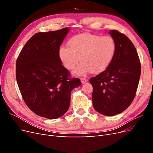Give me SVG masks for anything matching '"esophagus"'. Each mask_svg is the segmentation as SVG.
Instances as JSON below:
<instances>
[{
	"label": "esophagus",
	"instance_id": "1",
	"mask_svg": "<svg viewBox=\"0 0 153 153\" xmlns=\"http://www.w3.org/2000/svg\"><path fill=\"white\" fill-rule=\"evenodd\" d=\"M80 80H81V82L83 84H85L86 82H87V79L86 78H84V77H83V78H80Z\"/></svg>",
	"mask_w": 153,
	"mask_h": 153
}]
</instances>
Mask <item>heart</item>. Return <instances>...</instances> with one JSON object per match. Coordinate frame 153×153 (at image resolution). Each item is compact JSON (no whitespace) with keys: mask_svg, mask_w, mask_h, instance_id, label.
Segmentation results:
<instances>
[{"mask_svg":"<svg viewBox=\"0 0 153 153\" xmlns=\"http://www.w3.org/2000/svg\"><path fill=\"white\" fill-rule=\"evenodd\" d=\"M67 47L59 50V57L66 69L71 70L79 62L75 75H84L91 71L99 73L108 68L116 50L114 39L110 36L91 33L77 34L68 41Z\"/></svg>","mask_w":153,"mask_h":153,"instance_id":"b5f03b06","label":"heart"}]
</instances>
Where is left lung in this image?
I'll use <instances>...</instances> for the list:
<instances>
[{
  "instance_id": "left-lung-1",
  "label": "left lung",
  "mask_w": 153,
  "mask_h": 153,
  "mask_svg": "<svg viewBox=\"0 0 153 153\" xmlns=\"http://www.w3.org/2000/svg\"><path fill=\"white\" fill-rule=\"evenodd\" d=\"M110 34L116 50L105 70L90 78L93 87L92 103L97 112L107 116L121 114L131 105L139 82L141 65L135 46L128 37L116 30Z\"/></svg>"
}]
</instances>
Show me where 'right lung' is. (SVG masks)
<instances>
[{"instance_id":"add662e5","label":"right lung","mask_w":153,"mask_h":153,"mask_svg":"<svg viewBox=\"0 0 153 153\" xmlns=\"http://www.w3.org/2000/svg\"><path fill=\"white\" fill-rule=\"evenodd\" d=\"M69 29L38 32L22 48L16 63V78L23 99L36 115L50 119L65 114L71 92L82 83L70 78L59 57L61 45Z\"/></svg>"}]
</instances>
